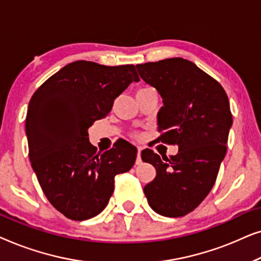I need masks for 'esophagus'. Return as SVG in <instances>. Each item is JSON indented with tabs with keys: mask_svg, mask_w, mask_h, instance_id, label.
Instances as JSON below:
<instances>
[{
	"mask_svg": "<svg viewBox=\"0 0 261 261\" xmlns=\"http://www.w3.org/2000/svg\"><path fill=\"white\" fill-rule=\"evenodd\" d=\"M141 151H142V147H140V146H138V155H137V162H135V164H137V165H139V164L142 163V160H141Z\"/></svg>",
	"mask_w": 261,
	"mask_h": 261,
	"instance_id": "obj_1",
	"label": "esophagus"
}]
</instances>
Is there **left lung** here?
<instances>
[{"label":"left lung","instance_id":"1","mask_svg":"<svg viewBox=\"0 0 261 261\" xmlns=\"http://www.w3.org/2000/svg\"><path fill=\"white\" fill-rule=\"evenodd\" d=\"M144 82L163 98L158 141L177 145L170 159L146 148L141 159L156 174L145 185L147 202L155 213L180 217L201 204L215 184L227 152L233 124L229 101L219 82L190 60L169 58L137 65Z\"/></svg>","mask_w":261,"mask_h":261}]
</instances>
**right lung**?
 Masks as SVG:
<instances>
[{
  "instance_id": "obj_1",
  "label": "right lung",
  "mask_w": 261,
  "mask_h": 261,
  "mask_svg": "<svg viewBox=\"0 0 261 261\" xmlns=\"http://www.w3.org/2000/svg\"><path fill=\"white\" fill-rule=\"evenodd\" d=\"M134 65L106 66L87 60L67 64L32 96L26 117L30 160L49 203L74 221L98 215L114 192V179L134 165L138 149L117 141L103 153L88 129L110 113L132 82Z\"/></svg>"
}]
</instances>
